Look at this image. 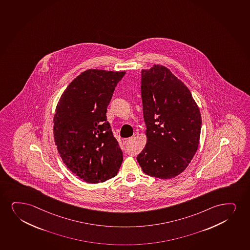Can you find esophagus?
Masks as SVG:
<instances>
[{
	"label": "esophagus",
	"mask_w": 250,
	"mask_h": 250,
	"mask_svg": "<svg viewBox=\"0 0 250 250\" xmlns=\"http://www.w3.org/2000/svg\"><path fill=\"white\" fill-rule=\"evenodd\" d=\"M131 138L124 139L123 140V145H128L129 142H131Z\"/></svg>",
	"instance_id": "1"
}]
</instances>
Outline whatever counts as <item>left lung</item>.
Here are the masks:
<instances>
[{"label":"left lung","mask_w":250,"mask_h":250,"mask_svg":"<svg viewBox=\"0 0 250 250\" xmlns=\"http://www.w3.org/2000/svg\"><path fill=\"white\" fill-rule=\"evenodd\" d=\"M141 83L147 142L137 162L147 175L172 179L197 151L200 109L188 87L164 65L142 70Z\"/></svg>","instance_id":"left-lung-1"}]
</instances>
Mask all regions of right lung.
<instances>
[{
  "label": "right lung",
  "mask_w": 250,
  "mask_h": 250,
  "mask_svg": "<svg viewBox=\"0 0 250 250\" xmlns=\"http://www.w3.org/2000/svg\"><path fill=\"white\" fill-rule=\"evenodd\" d=\"M125 71L87 70L69 84L56 107L54 138L72 173L91 184L117 175L123 151L107 121V108Z\"/></svg>",
  "instance_id": "1"
}]
</instances>
